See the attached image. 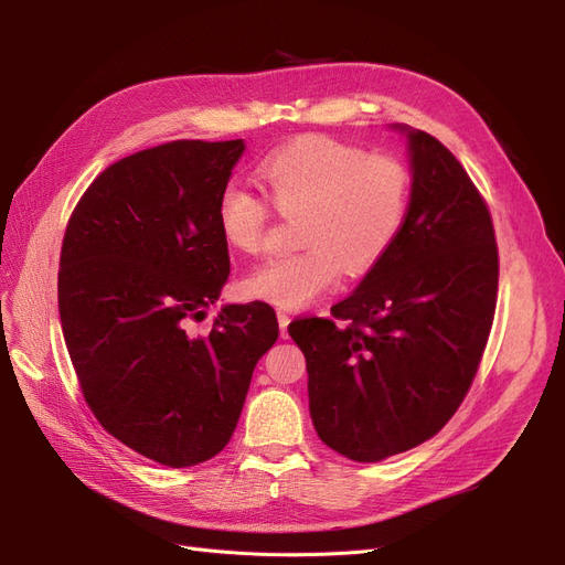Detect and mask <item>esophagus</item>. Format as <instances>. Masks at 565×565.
Returning a JSON list of instances; mask_svg holds the SVG:
<instances>
[{"label":"esophagus","instance_id":"obj_1","mask_svg":"<svg viewBox=\"0 0 565 565\" xmlns=\"http://www.w3.org/2000/svg\"><path fill=\"white\" fill-rule=\"evenodd\" d=\"M278 324H280V337H287V324H289V313L278 311Z\"/></svg>","mask_w":565,"mask_h":565}]
</instances>
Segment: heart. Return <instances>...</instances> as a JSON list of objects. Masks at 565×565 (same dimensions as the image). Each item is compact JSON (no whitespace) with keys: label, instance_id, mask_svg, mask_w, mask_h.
<instances>
[{"label":"heart","instance_id":"obj_1","mask_svg":"<svg viewBox=\"0 0 565 565\" xmlns=\"http://www.w3.org/2000/svg\"><path fill=\"white\" fill-rule=\"evenodd\" d=\"M259 179L282 214H301L299 254L256 266L249 295L282 309H301L324 297L341 270L361 276L396 241L407 210V172L386 156L330 139H301L268 156ZM216 221L235 249L259 254L266 245L268 204L241 183L218 195Z\"/></svg>","mask_w":565,"mask_h":565}]
</instances>
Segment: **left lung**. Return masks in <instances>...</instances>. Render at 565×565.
<instances>
[{
    "instance_id": "left-lung-1",
    "label": "left lung",
    "mask_w": 565,
    "mask_h": 565,
    "mask_svg": "<svg viewBox=\"0 0 565 565\" xmlns=\"http://www.w3.org/2000/svg\"><path fill=\"white\" fill-rule=\"evenodd\" d=\"M405 136L413 185L396 241L330 318L289 322L320 440L382 461L436 436L476 377L498 303V243L481 193L431 134ZM344 319L348 324L337 323Z\"/></svg>"
}]
</instances>
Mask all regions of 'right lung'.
<instances>
[{
  "label": "right lung",
  "instance_id": "1",
  "mask_svg": "<svg viewBox=\"0 0 565 565\" xmlns=\"http://www.w3.org/2000/svg\"><path fill=\"white\" fill-rule=\"evenodd\" d=\"M245 141H172L110 164L67 221L58 313L84 401L127 448L183 469L226 448L278 318L221 306L188 334L231 273L218 195Z\"/></svg>",
  "mask_w": 565,
  "mask_h": 565
}]
</instances>
